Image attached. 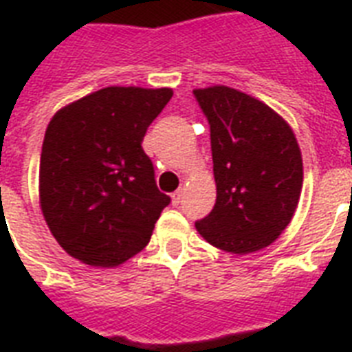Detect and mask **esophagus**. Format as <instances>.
Segmentation results:
<instances>
[{
	"mask_svg": "<svg viewBox=\"0 0 352 352\" xmlns=\"http://www.w3.org/2000/svg\"><path fill=\"white\" fill-rule=\"evenodd\" d=\"M182 197H184V192L182 190H177L175 193H171V204L173 206H179L182 203Z\"/></svg>",
	"mask_w": 352,
	"mask_h": 352,
	"instance_id": "1",
	"label": "esophagus"
}]
</instances>
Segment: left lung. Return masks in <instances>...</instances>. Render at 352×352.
<instances>
[{"label": "left lung", "instance_id": "left-lung-1", "mask_svg": "<svg viewBox=\"0 0 352 352\" xmlns=\"http://www.w3.org/2000/svg\"><path fill=\"white\" fill-rule=\"evenodd\" d=\"M193 95L208 118L217 188L214 210L195 228L230 254L261 250L298 208L303 160L294 131L272 107L226 85Z\"/></svg>", "mask_w": 352, "mask_h": 352}]
</instances>
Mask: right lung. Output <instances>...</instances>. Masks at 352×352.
Wrapping results in <instances>:
<instances>
[{
  "label": "right lung",
  "instance_id": "add662e5",
  "mask_svg": "<svg viewBox=\"0 0 352 352\" xmlns=\"http://www.w3.org/2000/svg\"><path fill=\"white\" fill-rule=\"evenodd\" d=\"M170 87H104L62 107L47 126L40 206L58 245L91 267H118L142 250L170 197L142 149Z\"/></svg>",
  "mask_w": 352,
  "mask_h": 352
}]
</instances>
